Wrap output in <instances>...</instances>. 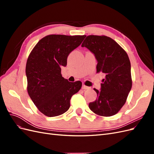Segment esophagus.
Segmentation results:
<instances>
[{"instance_id":"obj_1","label":"esophagus","mask_w":154,"mask_h":154,"mask_svg":"<svg viewBox=\"0 0 154 154\" xmlns=\"http://www.w3.org/2000/svg\"><path fill=\"white\" fill-rule=\"evenodd\" d=\"M82 89H85V90H87V89H88V88H89V87L85 85L84 84L82 85Z\"/></svg>"}]
</instances>
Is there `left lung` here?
<instances>
[{"instance_id":"left-lung-1","label":"left lung","mask_w":154,"mask_h":154,"mask_svg":"<svg viewBox=\"0 0 154 154\" xmlns=\"http://www.w3.org/2000/svg\"><path fill=\"white\" fill-rule=\"evenodd\" d=\"M94 54L97 72L104 74L96 100L88 104L89 109L101 116L117 114L125 103L132 88L131 65L128 54L121 46L106 36L89 35L82 44Z\"/></svg>"}]
</instances>
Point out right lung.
I'll use <instances>...</instances> for the list:
<instances>
[{"mask_svg":"<svg viewBox=\"0 0 154 154\" xmlns=\"http://www.w3.org/2000/svg\"><path fill=\"white\" fill-rule=\"evenodd\" d=\"M85 35H50L42 38L27 60V92L39 111L48 117L67 112L72 95L82 87L80 81L70 82L62 77L61 67L67 66L70 53Z\"/></svg>","mask_w":154,"mask_h":154,"instance_id":"obj_1","label":"right lung"}]
</instances>
